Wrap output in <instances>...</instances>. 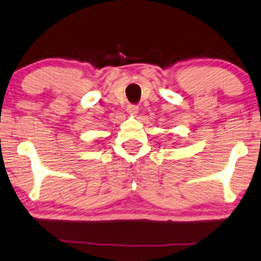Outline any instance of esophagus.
Returning a JSON list of instances; mask_svg holds the SVG:
<instances>
[{"label":"esophagus","instance_id":"34e87169","mask_svg":"<svg viewBox=\"0 0 261 261\" xmlns=\"http://www.w3.org/2000/svg\"><path fill=\"white\" fill-rule=\"evenodd\" d=\"M126 111L129 112V115L131 116H136L138 114V107L137 106H132V104H129L126 107Z\"/></svg>","mask_w":261,"mask_h":261}]
</instances>
